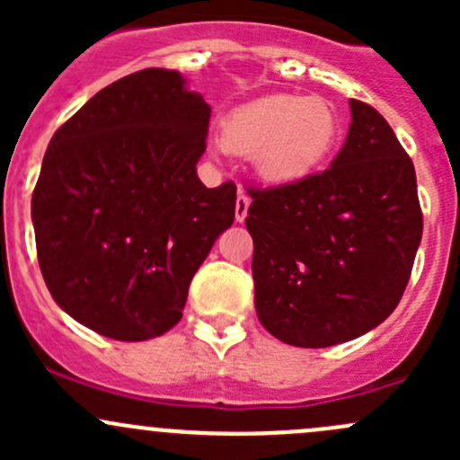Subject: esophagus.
Segmentation results:
<instances>
[{"instance_id":"obj_1","label":"esophagus","mask_w":460,"mask_h":460,"mask_svg":"<svg viewBox=\"0 0 460 460\" xmlns=\"http://www.w3.org/2000/svg\"><path fill=\"white\" fill-rule=\"evenodd\" d=\"M249 196L244 191H238V198H235V222H244V217H247V211H249Z\"/></svg>"}]
</instances>
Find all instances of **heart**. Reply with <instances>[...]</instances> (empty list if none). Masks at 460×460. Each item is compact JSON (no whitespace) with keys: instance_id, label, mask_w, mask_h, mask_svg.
Masks as SVG:
<instances>
[{"instance_id":"b5f03b06","label":"heart","mask_w":460,"mask_h":460,"mask_svg":"<svg viewBox=\"0 0 460 460\" xmlns=\"http://www.w3.org/2000/svg\"><path fill=\"white\" fill-rule=\"evenodd\" d=\"M342 137L336 109L323 97L267 95L231 111L220 142L229 153L253 157V169L271 187H296L318 175Z\"/></svg>"}]
</instances>
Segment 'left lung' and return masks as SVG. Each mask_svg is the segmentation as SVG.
<instances>
[{
	"label": "left lung",
	"mask_w": 460,
	"mask_h": 460,
	"mask_svg": "<svg viewBox=\"0 0 460 460\" xmlns=\"http://www.w3.org/2000/svg\"><path fill=\"white\" fill-rule=\"evenodd\" d=\"M332 166L252 191L256 312L278 341L320 349L378 327L401 303L423 235L416 171L387 119L349 100Z\"/></svg>",
	"instance_id": "8db88e82"
}]
</instances>
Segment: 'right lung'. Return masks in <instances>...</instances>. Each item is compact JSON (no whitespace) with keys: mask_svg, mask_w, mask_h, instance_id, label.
Here are the masks:
<instances>
[{"mask_svg":"<svg viewBox=\"0 0 460 460\" xmlns=\"http://www.w3.org/2000/svg\"><path fill=\"white\" fill-rule=\"evenodd\" d=\"M208 118L182 73L146 68L95 93L53 136L31 216L46 287L80 324L137 342L180 323L235 216V184L198 178Z\"/></svg>","mask_w":460,"mask_h":460,"instance_id":"add662e5","label":"right lung"}]
</instances>
